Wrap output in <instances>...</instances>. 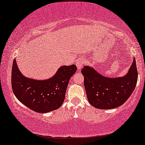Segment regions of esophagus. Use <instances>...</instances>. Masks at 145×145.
<instances>
[{"instance_id": "1", "label": "esophagus", "mask_w": 145, "mask_h": 145, "mask_svg": "<svg viewBox=\"0 0 145 145\" xmlns=\"http://www.w3.org/2000/svg\"><path fill=\"white\" fill-rule=\"evenodd\" d=\"M86 63V59H84V58H80L78 60L76 63V65L77 66V68L78 70H80L82 68V67L83 65L85 64Z\"/></svg>"}]
</instances>
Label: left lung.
<instances>
[{
  "label": "left lung",
  "mask_w": 145,
  "mask_h": 145,
  "mask_svg": "<svg viewBox=\"0 0 145 145\" xmlns=\"http://www.w3.org/2000/svg\"><path fill=\"white\" fill-rule=\"evenodd\" d=\"M82 74L84 76V87L89 102L95 108L102 110L115 108L123 104L135 89L138 77L135 58L123 76H104L89 66H84Z\"/></svg>",
  "instance_id": "1"
}]
</instances>
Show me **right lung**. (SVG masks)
<instances>
[{
	"label": "right lung",
	"instance_id": "add662e5",
	"mask_svg": "<svg viewBox=\"0 0 145 145\" xmlns=\"http://www.w3.org/2000/svg\"><path fill=\"white\" fill-rule=\"evenodd\" d=\"M76 69L75 65H63L52 77L37 80L22 74L14 59L12 71L13 93L21 103L35 112L43 113L56 110L63 104L69 82Z\"/></svg>",
	"mask_w": 145,
	"mask_h": 145
}]
</instances>
